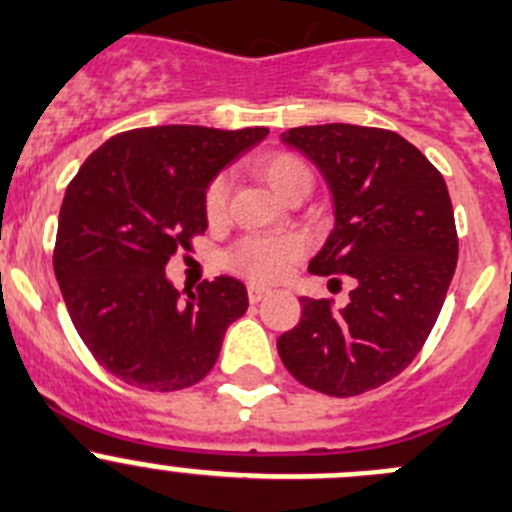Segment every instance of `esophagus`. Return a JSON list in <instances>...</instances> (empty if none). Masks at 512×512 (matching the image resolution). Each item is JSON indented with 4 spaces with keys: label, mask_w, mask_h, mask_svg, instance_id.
<instances>
[{
    "label": "esophagus",
    "mask_w": 512,
    "mask_h": 512,
    "mask_svg": "<svg viewBox=\"0 0 512 512\" xmlns=\"http://www.w3.org/2000/svg\"><path fill=\"white\" fill-rule=\"evenodd\" d=\"M247 298H250V303H260V300L267 298V290L257 288V285H250V288H247Z\"/></svg>",
    "instance_id": "obj_1"
}]
</instances>
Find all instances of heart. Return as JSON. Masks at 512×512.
I'll return each instance as SVG.
<instances>
[{
  "label": "heart",
  "mask_w": 512,
  "mask_h": 512,
  "mask_svg": "<svg viewBox=\"0 0 512 512\" xmlns=\"http://www.w3.org/2000/svg\"><path fill=\"white\" fill-rule=\"evenodd\" d=\"M260 176L267 181L275 194L285 189L293 179L298 176H310L308 166L300 159L290 154H275L267 156L265 161H260ZM229 199V179L227 176H217V179L209 184L207 197H204V209H207V217L219 219L227 209ZM305 252V242L300 237H247L240 245L229 252L227 262L234 272H240L245 278H250L252 283H278L283 278L288 267L298 260Z\"/></svg>",
  "instance_id": "b5f03b06"
}]
</instances>
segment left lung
I'll list each match as a JSON object with an SVG mask.
<instances>
[{
	"label": "left lung",
	"mask_w": 512,
	"mask_h": 512,
	"mask_svg": "<svg viewBox=\"0 0 512 512\" xmlns=\"http://www.w3.org/2000/svg\"><path fill=\"white\" fill-rule=\"evenodd\" d=\"M280 138L333 194L336 227L310 272L348 275L356 288L343 308L300 298V323L278 353L308 389L358 396L407 369L437 323L457 267L450 191L417 146L386 128L326 123Z\"/></svg>",
	"instance_id": "obj_1"
}]
</instances>
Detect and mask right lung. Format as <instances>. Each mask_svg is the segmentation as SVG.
I'll use <instances>...</instances> for the list:
<instances>
[{"instance_id":"1","label":"right lung","mask_w":512,"mask_h":512,"mask_svg":"<svg viewBox=\"0 0 512 512\" xmlns=\"http://www.w3.org/2000/svg\"><path fill=\"white\" fill-rule=\"evenodd\" d=\"M267 133L136 128L80 166L52 265L75 331L105 371L138 389L179 391L217 364L224 333L250 305L247 288L222 275L181 300L164 270L207 229L209 181Z\"/></svg>"}]
</instances>
